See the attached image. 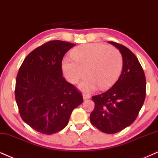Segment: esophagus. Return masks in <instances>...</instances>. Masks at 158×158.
<instances>
[{
    "label": "esophagus",
    "instance_id": "obj_1",
    "mask_svg": "<svg viewBox=\"0 0 158 158\" xmlns=\"http://www.w3.org/2000/svg\"><path fill=\"white\" fill-rule=\"evenodd\" d=\"M82 96H83V98H84V100H86V99H89V98H90V95H89V94H87V93H84L83 95H82Z\"/></svg>",
    "mask_w": 158,
    "mask_h": 158
}]
</instances>
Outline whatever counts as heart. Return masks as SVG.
Segmentation results:
<instances>
[{
  "instance_id": "b5f03b06",
  "label": "heart",
  "mask_w": 158,
  "mask_h": 158,
  "mask_svg": "<svg viewBox=\"0 0 158 158\" xmlns=\"http://www.w3.org/2000/svg\"><path fill=\"white\" fill-rule=\"evenodd\" d=\"M71 57L62 61V71L69 82L77 84L86 73L80 88L85 92L95 90L99 86L107 89L113 85L120 74L123 56L117 48L99 43L85 44L71 51Z\"/></svg>"
}]
</instances>
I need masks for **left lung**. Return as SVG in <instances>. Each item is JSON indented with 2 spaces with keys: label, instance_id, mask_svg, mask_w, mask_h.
Here are the masks:
<instances>
[{
  "label": "left lung",
  "instance_id": "8db88e82",
  "mask_svg": "<svg viewBox=\"0 0 158 158\" xmlns=\"http://www.w3.org/2000/svg\"><path fill=\"white\" fill-rule=\"evenodd\" d=\"M119 49L123 59L120 77L110 89L92 99L95 108L89 116L91 123L102 132L116 133L136 119L146 96V78L135 55L128 48L109 41Z\"/></svg>",
  "mask_w": 158,
  "mask_h": 158
}]
</instances>
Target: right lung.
Wrapping results in <instances>:
<instances>
[{
  "label": "right lung",
  "instance_id": "1",
  "mask_svg": "<svg viewBox=\"0 0 158 158\" xmlns=\"http://www.w3.org/2000/svg\"><path fill=\"white\" fill-rule=\"evenodd\" d=\"M75 44L50 41L33 50L18 71L15 99L22 119L35 131L53 134L69 123L71 112L83 102L75 87L63 77L62 60Z\"/></svg>",
  "mask_w": 158,
  "mask_h": 158
}]
</instances>
